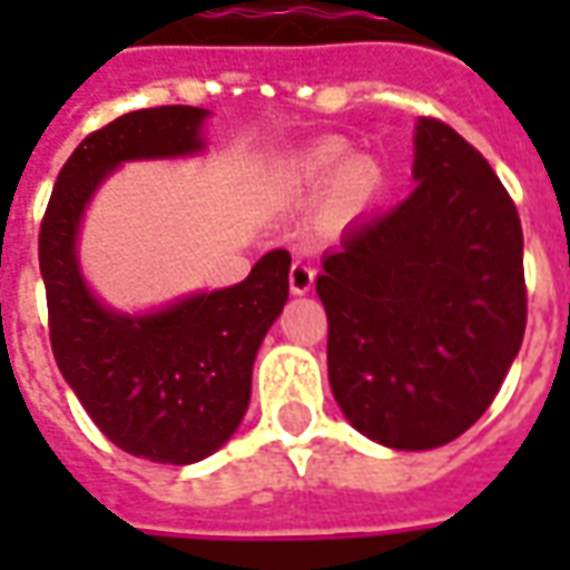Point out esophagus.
I'll list each match as a JSON object with an SVG mask.
<instances>
[{"label": "esophagus", "instance_id": "obj_1", "mask_svg": "<svg viewBox=\"0 0 570 570\" xmlns=\"http://www.w3.org/2000/svg\"><path fill=\"white\" fill-rule=\"evenodd\" d=\"M311 286H314V268H311L308 262L296 259L293 262V268H289V289H293L296 296H305Z\"/></svg>", "mask_w": 570, "mask_h": 570}]
</instances>
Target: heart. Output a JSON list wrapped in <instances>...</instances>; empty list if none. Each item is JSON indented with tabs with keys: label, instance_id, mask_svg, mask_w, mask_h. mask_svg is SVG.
Masks as SVG:
<instances>
[{
	"label": "heart",
	"instance_id": "obj_1",
	"mask_svg": "<svg viewBox=\"0 0 570 570\" xmlns=\"http://www.w3.org/2000/svg\"><path fill=\"white\" fill-rule=\"evenodd\" d=\"M281 186L296 198L330 186V213L335 219H351L382 191V167L370 158L347 161L345 142L330 140L293 155L281 170Z\"/></svg>",
	"mask_w": 570,
	"mask_h": 570
}]
</instances>
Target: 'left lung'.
<instances>
[{"label":"left lung","mask_w":570,"mask_h":570,"mask_svg":"<svg viewBox=\"0 0 570 570\" xmlns=\"http://www.w3.org/2000/svg\"><path fill=\"white\" fill-rule=\"evenodd\" d=\"M415 191L347 225L323 256L335 403L387 449L473 428L525 335L522 225L489 161L436 118L415 125Z\"/></svg>","instance_id":"obj_1"}]
</instances>
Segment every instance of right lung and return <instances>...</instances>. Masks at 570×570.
I'll return each instance as SVG.
<instances>
[{"instance_id": "obj_1", "label": "right lung", "mask_w": 570, "mask_h": 570, "mask_svg": "<svg viewBox=\"0 0 570 570\" xmlns=\"http://www.w3.org/2000/svg\"><path fill=\"white\" fill-rule=\"evenodd\" d=\"M207 109L155 106L94 130L69 155L39 232L57 370L106 440L155 464H195L232 440L249 406L253 360L289 296V253H265L247 281L167 308H106L79 265L81 216L125 161L204 149Z\"/></svg>"}]
</instances>
